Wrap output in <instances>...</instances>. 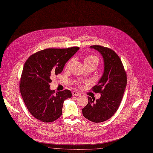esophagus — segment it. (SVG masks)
Segmentation results:
<instances>
[{
    "instance_id": "34e87169",
    "label": "esophagus",
    "mask_w": 153,
    "mask_h": 153,
    "mask_svg": "<svg viewBox=\"0 0 153 153\" xmlns=\"http://www.w3.org/2000/svg\"><path fill=\"white\" fill-rule=\"evenodd\" d=\"M72 95L73 96H79V95H80V93H79L77 91H73L72 92Z\"/></svg>"
}]
</instances>
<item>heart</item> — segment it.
I'll return each mask as SVG.
<instances>
[{
  "instance_id": "b5f03b06",
  "label": "heart",
  "mask_w": 153,
  "mask_h": 153,
  "mask_svg": "<svg viewBox=\"0 0 153 153\" xmlns=\"http://www.w3.org/2000/svg\"><path fill=\"white\" fill-rule=\"evenodd\" d=\"M72 59L70 60L65 65V69H68L71 64V63L72 62ZM92 62H95L98 64V59L94 56H87L84 59V64H85V65H87V64H91Z\"/></svg>"
}]
</instances>
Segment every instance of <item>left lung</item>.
<instances>
[{
  "label": "left lung",
  "mask_w": 153,
  "mask_h": 153,
  "mask_svg": "<svg viewBox=\"0 0 153 153\" xmlns=\"http://www.w3.org/2000/svg\"><path fill=\"white\" fill-rule=\"evenodd\" d=\"M102 56L104 71L92 91L101 97L95 101L88 97V103L82 109L85 118L93 123L103 122L111 118L118 110L127 85V75L123 63L114 50L100 45H92Z\"/></svg>",
  "instance_id": "left-lung-1"
}]
</instances>
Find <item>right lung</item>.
<instances>
[{
	"instance_id": "1",
	"label": "right lung",
	"mask_w": 153,
	"mask_h": 153,
	"mask_svg": "<svg viewBox=\"0 0 153 153\" xmlns=\"http://www.w3.org/2000/svg\"><path fill=\"white\" fill-rule=\"evenodd\" d=\"M79 47L47 48L30 56L23 67L20 89L24 103L31 115L41 121L50 123L62 115L64 101L72 96L70 90H51L52 76L63 71L67 61Z\"/></svg>"
}]
</instances>
